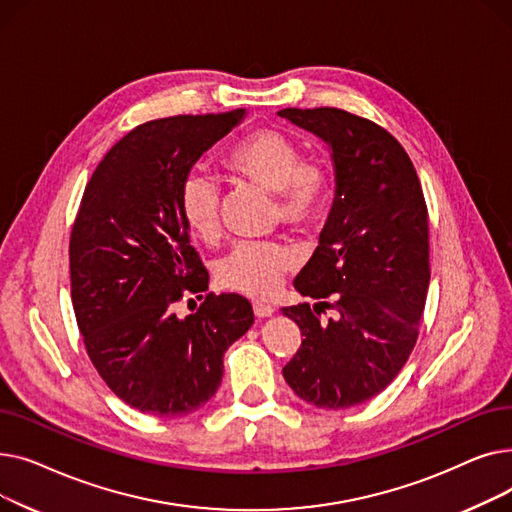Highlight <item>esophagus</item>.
Instances as JSON below:
<instances>
[{
	"mask_svg": "<svg viewBox=\"0 0 512 512\" xmlns=\"http://www.w3.org/2000/svg\"><path fill=\"white\" fill-rule=\"evenodd\" d=\"M253 313L257 317H267V315L274 313V307L267 305V303H253Z\"/></svg>",
	"mask_w": 512,
	"mask_h": 512,
	"instance_id": "34e87169",
	"label": "esophagus"
}]
</instances>
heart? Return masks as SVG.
<instances>
[{"label": "heart", "instance_id": "b5f03b06", "mask_svg": "<svg viewBox=\"0 0 512 512\" xmlns=\"http://www.w3.org/2000/svg\"><path fill=\"white\" fill-rule=\"evenodd\" d=\"M238 178L276 193L274 218L307 232L324 215L332 195V174L321 159L301 157L299 145L276 128H259L242 137L226 155ZM220 184L207 172H188L180 184V215L195 236L211 242L220 236ZM299 251L286 242H240L220 265L222 286L253 299H267L286 274L297 270Z\"/></svg>", "mask_w": 512, "mask_h": 512}]
</instances>
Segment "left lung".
I'll list each match as a JSON object with an SVG mask.
<instances>
[{
  "mask_svg": "<svg viewBox=\"0 0 512 512\" xmlns=\"http://www.w3.org/2000/svg\"><path fill=\"white\" fill-rule=\"evenodd\" d=\"M332 147L336 199L319 247L294 280L309 303L284 307L301 346L286 384L309 405L348 409L378 396L409 361L429 286L427 205L392 134L338 107L278 112ZM326 308L335 317L319 322Z\"/></svg>",
  "mask_w": 512,
  "mask_h": 512,
  "instance_id": "8db88e82",
  "label": "left lung"
}]
</instances>
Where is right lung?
Listing matches in <instances>:
<instances>
[{
  "mask_svg": "<svg viewBox=\"0 0 512 512\" xmlns=\"http://www.w3.org/2000/svg\"><path fill=\"white\" fill-rule=\"evenodd\" d=\"M245 107L132 128L99 161L70 232V288L87 355L110 390L153 417L201 409L222 384L226 348L253 324L240 294H205L178 195L195 161ZM204 303L184 320L175 303Z\"/></svg>",
  "mask_w": 512,
  "mask_h": 512,
  "instance_id": "1",
  "label": "right lung"
}]
</instances>
